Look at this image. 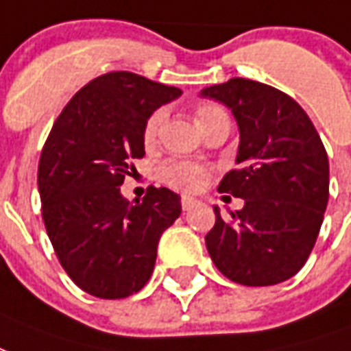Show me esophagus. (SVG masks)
Here are the masks:
<instances>
[{
  "label": "esophagus",
  "instance_id": "obj_1",
  "mask_svg": "<svg viewBox=\"0 0 351 351\" xmlns=\"http://www.w3.org/2000/svg\"><path fill=\"white\" fill-rule=\"evenodd\" d=\"M196 204H198V200H194L193 196H183V198H181V207H183L185 211H189V209L196 206Z\"/></svg>",
  "mask_w": 351,
  "mask_h": 351
}]
</instances>
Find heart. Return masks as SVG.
Wrapping results in <instances>:
<instances>
[{
	"label": "heart",
	"mask_w": 351,
	"mask_h": 351,
	"mask_svg": "<svg viewBox=\"0 0 351 351\" xmlns=\"http://www.w3.org/2000/svg\"><path fill=\"white\" fill-rule=\"evenodd\" d=\"M219 116H224V110L219 108V106H213V104H206V106H200L196 110V121H198L202 129H206L207 125ZM162 121H165V112L162 110H157V112L151 114L144 127V138L147 142H153L157 138ZM160 178H162L166 185L173 186L178 191L196 193L206 185V181L209 179V168H206L204 165H198V162H193V160L173 158V160H168V162L162 165Z\"/></svg>",
	"instance_id": "b5f03b06"
}]
</instances>
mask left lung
Instances as JSON below:
<instances>
[{
	"instance_id": "left-lung-1",
	"label": "left lung",
	"mask_w": 351,
	"mask_h": 351,
	"mask_svg": "<svg viewBox=\"0 0 351 351\" xmlns=\"http://www.w3.org/2000/svg\"><path fill=\"white\" fill-rule=\"evenodd\" d=\"M202 97L226 104L237 121L239 168L222 178L219 193L245 200L230 221L213 207L207 252L237 284L284 282L311 256L329 200L322 138L305 110L267 84L232 78L202 89Z\"/></svg>"
}]
</instances>
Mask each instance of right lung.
Instances as JSON below:
<instances>
[{
    "instance_id": "right-lung-1",
    "label": "right lung",
    "mask_w": 351,
    "mask_h": 351,
    "mask_svg": "<svg viewBox=\"0 0 351 351\" xmlns=\"http://www.w3.org/2000/svg\"><path fill=\"white\" fill-rule=\"evenodd\" d=\"M181 89L129 71L97 76L61 110L40 151V211L56 256L73 282L101 299H123L149 280L160 235L181 198L149 186L142 202L121 196L142 158L145 121Z\"/></svg>"
}]
</instances>
